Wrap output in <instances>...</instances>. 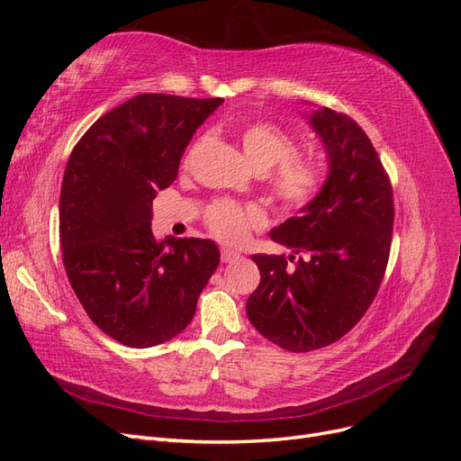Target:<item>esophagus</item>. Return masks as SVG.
Here are the masks:
<instances>
[{
    "mask_svg": "<svg viewBox=\"0 0 461 461\" xmlns=\"http://www.w3.org/2000/svg\"><path fill=\"white\" fill-rule=\"evenodd\" d=\"M242 256L239 254V252H234V249H230V248H221V259L225 261V263H234V261H239Z\"/></svg>",
    "mask_w": 461,
    "mask_h": 461,
    "instance_id": "34e87169",
    "label": "esophagus"
}]
</instances>
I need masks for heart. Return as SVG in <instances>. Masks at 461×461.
Listing matches in <instances>:
<instances>
[{"label": "heart", "mask_w": 461, "mask_h": 461, "mask_svg": "<svg viewBox=\"0 0 461 461\" xmlns=\"http://www.w3.org/2000/svg\"><path fill=\"white\" fill-rule=\"evenodd\" d=\"M246 159L258 171H271V190L288 209L308 205L321 188L319 167L296 156V140L278 124L267 121L249 122L239 132ZM265 215L258 205L219 200L207 207L205 225L227 242H242L254 229L263 227Z\"/></svg>", "instance_id": "heart-1"}]
</instances>
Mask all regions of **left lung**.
I'll use <instances>...</instances> for the list:
<instances>
[{"mask_svg": "<svg viewBox=\"0 0 461 461\" xmlns=\"http://www.w3.org/2000/svg\"><path fill=\"white\" fill-rule=\"evenodd\" d=\"M329 158L317 196L271 230L300 253L252 256L261 273L248 298L252 325L288 352H312L342 339L379 292L393 239V186L376 151L348 115L319 107L308 115Z\"/></svg>", "mask_w": 461, "mask_h": 461, "instance_id": "8db88e82", "label": "left lung"}]
</instances>
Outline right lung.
<instances>
[{
  "label": "right lung",
  "instance_id": "add662e5",
  "mask_svg": "<svg viewBox=\"0 0 461 461\" xmlns=\"http://www.w3.org/2000/svg\"><path fill=\"white\" fill-rule=\"evenodd\" d=\"M221 97L140 94L111 109L68 158L59 198L63 263L78 302L131 348L183 332L219 265L203 239L156 240L151 202L173 185L180 158Z\"/></svg>",
  "mask_w": 461,
  "mask_h": 461
}]
</instances>
